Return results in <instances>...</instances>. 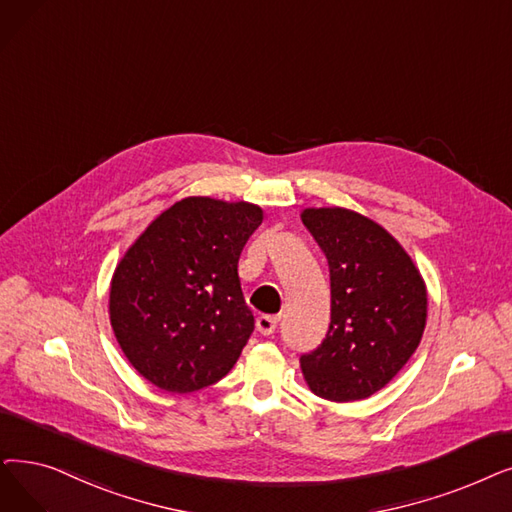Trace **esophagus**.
<instances>
[{
	"label": "esophagus",
	"instance_id": "obj_1",
	"mask_svg": "<svg viewBox=\"0 0 512 512\" xmlns=\"http://www.w3.org/2000/svg\"><path fill=\"white\" fill-rule=\"evenodd\" d=\"M255 324H257V330L261 332V335H272L278 326V318L276 316H259Z\"/></svg>",
	"mask_w": 512,
	"mask_h": 512
}]
</instances>
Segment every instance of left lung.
I'll use <instances>...</instances> for the list:
<instances>
[{
	"label": "left lung",
	"instance_id": "8db88e82",
	"mask_svg": "<svg viewBox=\"0 0 512 512\" xmlns=\"http://www.w3.org/2000/svg\"><path fill=\"white\" fill-rule=\"evenodd\" d=\"M330 270V326L301 355L307 387L330 402L381 391L406 366L427 324V286L406 249L376 221L343 209H303Z\"/></svg>",
	"mask_w": 512,
	"mask_h": 512
}]
</instances>
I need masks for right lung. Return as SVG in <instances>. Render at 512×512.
<instances>
[{"label": "right lung", "instance_id": "obj_1", "mask_svg": "<svg viewBox=\"0 0 512 512\" xmlns=\"http://www.w3.org/2000/svg\"><path fill=\"white\" fill-rule=\"evenodd\" d=\"M261 221L257 205L188 196L127 249L110 280L108 314L146 381L192 393L232 370L255 328L238 259Z\"/></svg>", "mask_w": 512, "mask_h": 512}]
</instances>
